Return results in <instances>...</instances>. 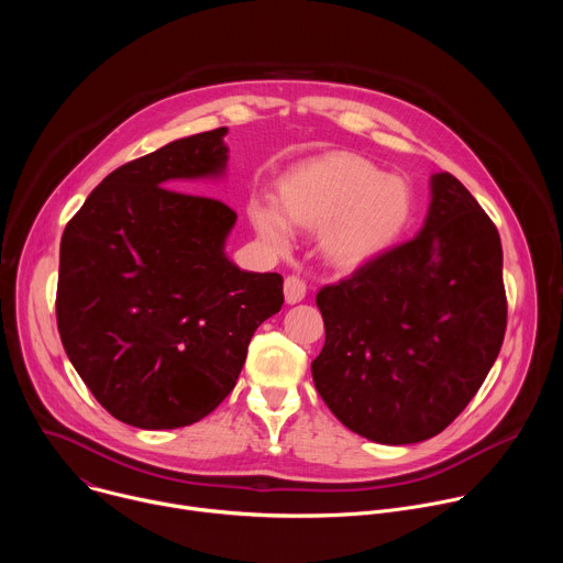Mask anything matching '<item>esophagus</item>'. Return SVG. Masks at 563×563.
<instances>
[{
  "label": "esophagus",
  "instance_id": "obj_1",
  "mask_svg": "<svg viewBox=\"0 0 563 563\" xmlns=\"http://www.w3.org/2000/svg\"><path fill=\"white\" fill-rule=\"evenodd\" d=\"M305 291H307V285H305V280L300 276L291 274V276L285 278V300L289 305L300 302L305 298Z\"/></svg>",
  "mask_w": 563,
  "mask_h": 563
}]
</instances>
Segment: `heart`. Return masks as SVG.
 <instances>
[{
    "mask_svg": "<svg viewBox=\"0 0 563 563\" xmlns=\"http://www.w3.org/2000/svg\"><path fill=\"white\" fill-rule=\"evenodd\" d=\"M278 207L252 205L254 227L269 247L289 250V224L320 227V254L330 265L350 269L396 243L412 220L415 196L406 180L385 176L367 159L332 153L289 174Z\"/></svg>",
    "mask_w": 563,
    "mask_h": 563,
    "instance_id": "heart-1",
    "label": "heart"
}]
</instances>
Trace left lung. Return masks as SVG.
<instances>
[{
  "label": "left lung",
  "mask_w": 563,
  "mask_h": 563,
  "mask_svg": "<svg viewBox=\"0 0 563 563\" xmlns=\"http://www.w3.org/2000/svg\"><path fill=\"white\" fill-rule=\"evenodd\" d=\"M325 345L313 385L352 432L385 445L443 432L499 356L508 302L495 222L448 172L408 243L316 294Z\"/></svg>",
  "instance_id": "left-lung-1"
}]
</instances>
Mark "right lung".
Wrapping results in <instances>:
<instances>
[{"label":"right lung","mask_w":563,"mask_h":563,"mask_svg":"<svg viewBox=\"0 0 563 563\" xmlns=\"http://www.w3.org/2000/svg\"><path fill=\"white\" fill-rule=\"evenodd\" d=\"M227 129L176 140L109 174L59 245L57 330L98 404L142 430L191 426L233 389L283 276L224 256L235 211L180 191L220 176Z\"/></svg>","instance_id":"right-lung-1"}]
</instances>
